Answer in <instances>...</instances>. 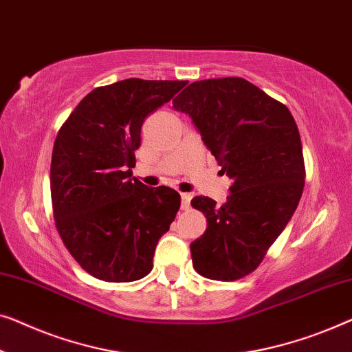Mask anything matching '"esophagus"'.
I'll return each mask as SVG.
<instances>
[{"label": "esophagus", "instance_id": "34e87169", "mask_svg": "<svg viewBox=\"0 0 352 352\" xmlns=\"http://www.w3.org/2000/svg\"><path fill=\"white\" fill-rule=\"evenodd\" d=\"M190 200H192V193H181V208L184 211H187L190 208Z\"/></svg>", "mask_w": 352, "mask_h": 352}]
</instances>
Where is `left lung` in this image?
Returning a JSON list of instances; mask_svg holds the SVG:
<instances>
[{"instance_id":"1","label":"left lung","mask_w":352,"mask_h":352,"mask_svg":"<svg viewBox=\"0 0 352 352\" xmlns=\"http://www.w3.org/2000/svg\"><path fill=\"white\" fill-rule=\"evenodd\" d=\"M233 181L227 201L195 197L208 227L190 244L197 273L236 281L256 270L297 210L305 186L302 141L286 104L243 78L197 80L173 100Z\"/></svg>"}]
</instances>
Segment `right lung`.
I'll return each mask as SVG.
<instances>
[{
	"instance_id": "1",
	"label": "right lung",
	"mask_w": 352,
	"mask_h": 352,
	"mask_svg": "<svg viewBox=\"0 0 352 352\" xmlns=\"http://www.w3.org/2000/svg\"><path fill=\"white\" fill-rule=\"evenodd\" d=\"M187 80L125 79L91 90L60 126L50 164L55 227L85 272L108 283L151 273L181 195L130 179L141 126Z\"/></svg>"
}]
</instances>
